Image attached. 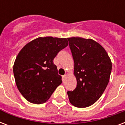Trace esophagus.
Segmentation results:
<instances>
[{"instance_id":"1","label":"esophagus","mask_w":125,"mask_h":125,"mask_svg":"<svg viewBox=\"0 0 125 125\" xmlns=\"http://www.w3.org/2000/svg\"><path fill=\"white\" fill-rule=\"evenodd\" d=\"M67 74H65V75H63V80H65L67 78Z\"/></svg>"}]
</instances>
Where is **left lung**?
I'll use <instances>...</instances> for the list:
<instances>
[{
	"label": "left lung",
	"mask_w": 125,
	"mask_h": 125,
	"mask_svg": "<svg viewBox=\"0 0 125 125\" xmlns=\"http://www.w3.org/2000/svg\"><path fill=\"white\" fill-rule=\"evenodd\" d=\"M74 60L76 87L67 91L69 102L78 108L90 106L104 93L109 82L112 62L105 49L91 39L69 38Z\"/></svg>",
	"instance_id": "obj_1"
}]
</instances>
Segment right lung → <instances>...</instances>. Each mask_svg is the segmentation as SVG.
<instances>
[{
  "instance_id": "1",
  "label": "right lung",
  "mask_w": 125,
  "mask_h": 125,
  "mask_svg": "<svg viewBox=\"0 0 125 125\" xmlns=\"http://www.w3.org/2000/svg\"><path fill=\"white\" fill-rule=\"evenodd\" d=\"M68 45L67 38L40 37L25 45L17 56L13 74L21 95L33 104H43L62 83L53 60Z\"/></svg>"
}]
</instances>
